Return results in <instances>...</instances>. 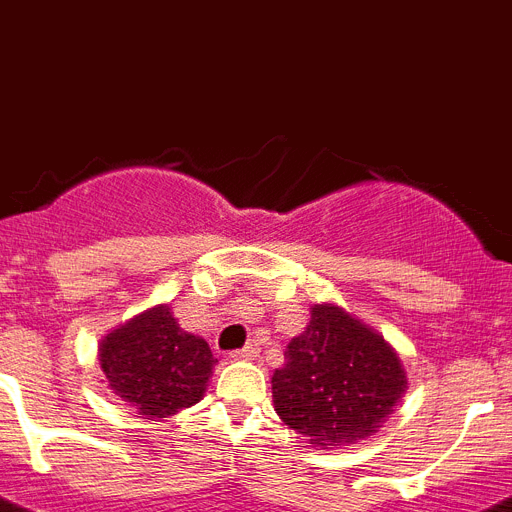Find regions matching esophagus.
Segmentation results:
<instances>
[{
  "instance_id": "obj_1",
  "label": "esophagus",
  "mask_w": 512,
  "mask_h": 512,
  "mask_svg": "<svg viewBox=\"0 0 512 512\" xmlns=\"http://www.w3.org/2000/svg\"><path fill=\"white\" fill-rule=\"evenodd\" d=\"M257 354H260V349H257L255 342H247L245 347L237 349V352H232L234 359H255Z\"/></svg>"
}]
</instances>
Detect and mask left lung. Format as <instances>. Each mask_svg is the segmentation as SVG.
<instances>
[{"mask_svg": "<svg viewBox=\"0 0 512 512\" xmlns=\"http://www.w3.org/2000/svg\"><path fill=\"white\" fill-rule=\"evenodd\" d=\"M405 388L403 362L382 334L334 303H313L273 372V405L308 444L334 449L375 434Z\"/></svg>", "mask_w": 512, "mask_h": 512, "instance_id": "left-lung-1", "label": "left lung"}]
</instances>
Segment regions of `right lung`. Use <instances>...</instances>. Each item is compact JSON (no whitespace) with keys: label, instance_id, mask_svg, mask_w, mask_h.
Returning <instances> with one entry per match:
<instances>
[{"label":"right lung","instance_id":"obj_1","mask_svg":"<svg viewBox=\"0 0 512 512\" xmlns=\"http://www.w3.org/2000/svg\"><path fill=\"white\" fill-rule=\"evenodd\" d=\"M99 365L137 418L160 421L204 398L216 359L201 336L181 329L170 306H155L101 339Z\"/></svg>","mask_w":512,"mask_h":512}]
</instances>
